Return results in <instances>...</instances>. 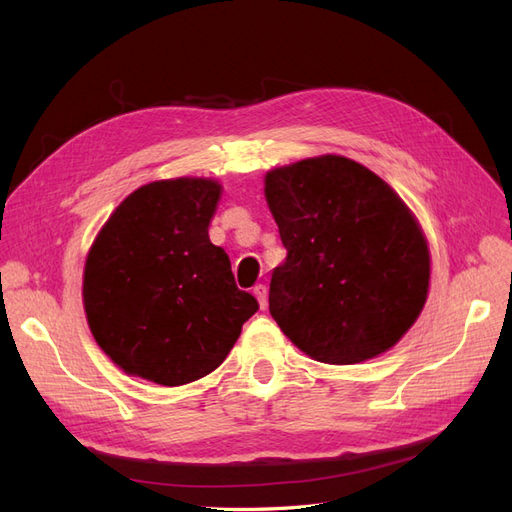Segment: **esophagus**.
I'll use <instances>...</instances> for the list:
<instances>
[{"mask_svg": "<svg viewBox=\"0 0 512 512\" xmlns=\"http://www.w3.org/2000/svg\"><path fill=\"white\" fill-rule=\"evenodd\" d=\"M254 294H256V299H258L260 307L265 309V307H267V303H269V292H267V286H265V284H256V286H254Z\"/></svg>", "mask_w": 512, "mask_h": 512, "instance_id": "esophagus-1", "label": "esophagus"}]
</instances>
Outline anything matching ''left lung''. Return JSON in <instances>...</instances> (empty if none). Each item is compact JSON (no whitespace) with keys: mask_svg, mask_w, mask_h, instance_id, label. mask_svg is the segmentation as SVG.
Returning a JSON list of instances; mask_svg holds the SVG:
<instances>
[{"mask_svg":"<svg viewBox=\"0 0 512 512\" xmlns=\"http://www.w3.org/2000/svg\"><path fill=\"white\" fill-rule=\"evenodd\" d=\"M265 196L288 252L269 286L280 329L331 365L395 346L429 288L427 241L404 200L342 156L271 170Z\"/></svg>","mask_w":512,"mask_h":512,"instance_id":"1","label":"left lung"}]
</instances>
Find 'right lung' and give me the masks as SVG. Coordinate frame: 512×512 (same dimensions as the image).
Segmentation results:
<instances>
[{
	"instance_id": "obj_1",
	"label": "right lung",
	"mask_w": 512,
	"mask_h": 512,
	"mask_svg": "<svg viewBox=\"0 0 512 512\" xmlns=\"http://www.w3.org/2000/svg\"><path fill=\"white\" fill-rule=\"evenodd\" d=\"M211 179L153 181L108 218L85 262L83 301L98 346L126 371L179 386L220 367L258 301L209 241Z\"/></svg>"
}]
</instances>
